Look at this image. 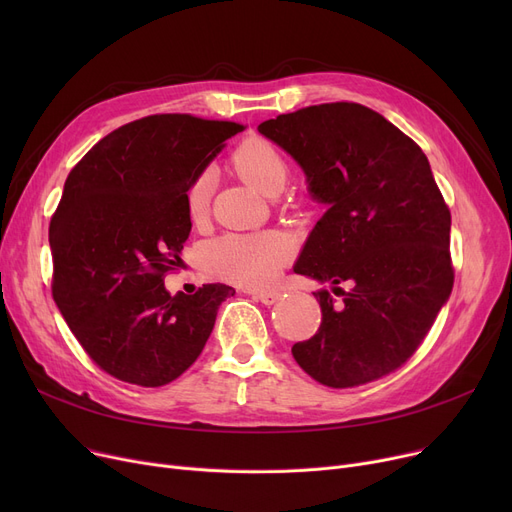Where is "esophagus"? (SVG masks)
<instances>
[{
	"instance_id": "esophagus-1",
	"label": "esophagus",
	"mask_w": 512,
	"mask_h": 512,
	"mask_svg": "<svg viewBox=\"0 0 512 512\" xmlns=\"http://www.w3.org/2000/svg\"><path fill=\"white\" fill-rule=\"evenodd\" d=\"M249 294L255 301H259L263 305H274L280 299V292H276V290H253Z\"/></svg>"
}]
</instances>
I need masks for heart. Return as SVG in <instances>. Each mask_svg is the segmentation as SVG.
Wrapping results in <instances>:
<instances>
[{
    "label": "heart",
    "instance_id": "heart-1",
    "mask_svg": "<svg viewBox=\"0 0 512 512\" xmlns=\"http://www.w3.org/2000/svg\"><path fill=\"white\" fill-rule=\"evenodd\" d=\"M234 170L265 195H276L288 178V161L282 151L265 139L242 141L232 153ZM211 178L199 174L186 191V211L193 224H201L209 213ZM292 257L290 240L278 232L226 234L213 240L205 259L209 270L240 286L272 284Z\"/></svg>",
    "mask_w": 512,
    "mask_h": 512
}]
</instances>
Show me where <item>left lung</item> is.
Segmentation results:
<instances>
[{
    "label": "left lung",
    "mask_w": 512,
    "mask_h": 512,
    "mask_svg": "<svg viewBox=\"0 0 512 512\" xmlns=\"http://www.w3.org/2000/svg\"><path fill=\"white\" fill-rule=\"evenodd\" d=\"M259 132L299 161L313 197L330 205L294 272L332 282L334 294L313 292L321 324L292 357L330 388L380 380L415 355L454 284L450 209L429 161L405 132L353 101L301 107Z\"/></svg>",
    "instance_id": "1"
}]
</instances>
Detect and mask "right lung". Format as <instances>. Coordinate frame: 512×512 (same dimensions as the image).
<instances>
[{
  "instance_id": "add662e5",
  "label": "right lung",
  "mask_w": 512,
  "mask_h": 512,
  "mask_svg": "<svg viewBox=\"0 0 512 512\" xmlns=\"http://www.w3.org/2000/svg\"><path fill=\"white\" fill-rule=\"evenodd\" d=\"M242 124L191 114L128 122L70 170L49 222L51 294L91 361L157 388L201 355L226 284L166 290L191 232L186 191Z\"/></svg>"
}]
</instances>
